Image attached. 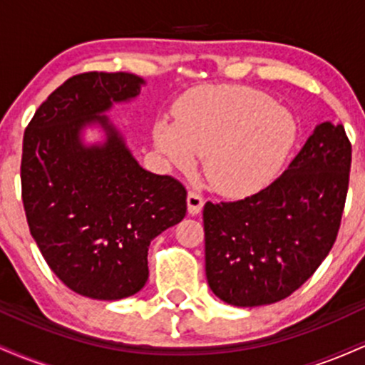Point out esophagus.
<instances>
[{
	"label": "esophagus",
	"mask_w": 365,
	"mask_h": 365,
	"mask_svg": "<svg viewBox=\"0 0 365 365\" xmlns=\"http://www.w3.org/2000/svg\"><path fill=\"white\" fill-rule=\"evenodd\" d=\"M187 206H188V212H190L192 216L199 215L200 209H202V206H204L202 195L197 194V192H194V190L188 192V194H187Z\"/></svg>",
	"instance_id": "1"
}]
</instances>
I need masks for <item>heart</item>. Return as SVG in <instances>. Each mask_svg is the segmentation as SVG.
Here are the masks:
<instances>
[{"instance_id": "heart-1", "label": "heart", "mask_w": 365, "mask_h": 365, "mask_svg": "<svg viewBox=\"0 0 365 365\" xmlns=\"http://www.w3.org/2000/svg\"><path fill=\"white\" fill-rule=\"evenodd\" d=\"M297 140V121L271 96L247 87H197L177 106V121L156 127L158 148L180 168L204 154L217 192L252 194L282 171Z\"/></svg>"}]
</instances>
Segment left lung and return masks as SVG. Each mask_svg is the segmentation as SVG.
<instances>
[{
    "mask_svg": "<svg viewBox=\"0 0 365 365\" xmlns=\"http://www.w3.org/2000/svg\"><path fill=\"white\" fill-rule=\"evenodd\" d=\"M350 165L345 128L324 121L266 188L235 202H206V276L217 299L269 305L311 278L336 240Z\"/></svg>",
    "mask_w": 365,
    "mask_h": 365,
    "instance_id": "obj_1",
    "label": "left lung"
}]
</instances>
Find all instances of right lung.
Instances as JSON below:
<instances>
[{
    "label": "right lung",
    "mask_w": 365,
    "mask_h": 365,
    "mask_svg": "<svg viewBox=\"0 0 365 365\" xmlns=\"http://www.w3.org/2000/svg\"><path fill=\"white\" fill-rule=\"evenodd\" d=\"M144 78L87 72L63 82L24 133L22 200L31 235L70 290L96 300L133 295L149 278L150 240L183 220L187 190L144 170L104 113L135 99ZM99 124L103 145L81 130Z\"/></svg>",
    "instance_id": "1"
}]
</instances>
